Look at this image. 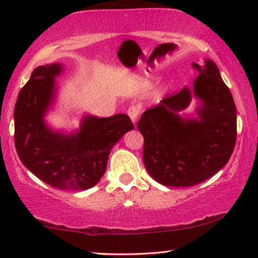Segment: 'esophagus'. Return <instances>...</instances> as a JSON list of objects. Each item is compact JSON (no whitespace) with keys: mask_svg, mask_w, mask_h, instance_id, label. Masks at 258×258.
Segmentation results:
<instances>
[{"mask_svg":"<svg viewBox=\"0 0 258 258\" xmlns=\"http://www.w3.org/2000/svg\"><path fill=\"white\" fill-rule=\"evenodd\" d=\"M140 114H141V109H140L139 105L134 104V105H132V107H129V109H128V115H129V117L132 118L133 123H136V121H137V118H139Z\"/></svg>","mask_w":258,"mask_h":258,"instance_id":"obj_1","label":"esophagus"}]
</instances>
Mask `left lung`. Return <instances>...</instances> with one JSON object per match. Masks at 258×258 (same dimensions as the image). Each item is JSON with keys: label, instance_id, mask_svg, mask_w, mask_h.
<instances>
[{"label": "left lung", "instance_id": "1", "mask_svg": "<svg viewBox=\"0 0 258 258\" xmlns=\"http://www.w3.org/2000/svg\"><path fill=\"white\" fill-rule=\"evenodd\" d=\"M199 73L191 90L184 87L165 96L141 116L143 162L155 181L167 186H191L206 181L228 163L237 137L234 98L217 66L210 59L192 63ZM192 94L201 100L199 119L178 115Z\"/></svg>", "mask_w": 258, "mask_h": 258}]
</instances>
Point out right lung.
Listing matches in <instances>:
<instances>
[{
  "instance_id": "obj_1",
  "label": "right lung",
  "mask_w": 258,
  "mask_h": 258,
  "mask_svg": "<svg viewBox=\"0 0 258 258\" xmlns=\"http://www.w3.org/2000/svg\"><path fill=\"white\" fill-rule=\"evenodd\" d=\"M62 69L59 63L38 67L21 89L14 110L15 147L24 167L47 184L86 190L104 175L112 147L134 124L125 114L103 118L87 115L79 132L70 135L48 128L43 117Z\"/></svg>"
}]
</instances>
